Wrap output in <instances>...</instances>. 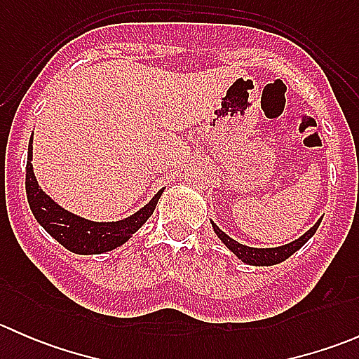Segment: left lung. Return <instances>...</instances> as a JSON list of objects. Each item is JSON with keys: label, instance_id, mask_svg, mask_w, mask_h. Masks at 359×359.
I'll return each instance as SVG.
<instances>
[{"label": "left lung", "instance_id": "1", "mask_svg": "<svg viewBox=\"0 0 359 359\" xmlns=\"http://www.w3.org/2000/svg\"><path fill=\"white\" fill-rule=\"evenodd\" d=\"M320 222L321 220H318V222L314 224V226L311 227V229L307 231L304 236H300L299 240H295V241H292V243L283 245V247H278V248L245 247V245L238 243V241H234L233 238L227 236L226 233H222V231H220L213 222H212V226H213V231L217 233V236L220 238V241H224V245H226V247L229 248L231 252L238 257V259H241L243 262L250 264V266H274V264H280V262H283V260H287L288 257L293 255V253L297 252V250L302 248L304 245L309 241V238L316 233V229L320 227Z\"/></svg>", "mask_w": 359, "mask_h": 359}]
</instances>
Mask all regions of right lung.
I'll list each match as a JSON object with an SVG mask.
<instances>
[{"mask_svg": "<svg viewBox=\"0 0 359 359\" xmlns=\"http://www.w3.org/2000/svg\"><path fill=\"white\" fill-rule=\"evenodd\" d=\"M32 139L27 149V166H25V193L31 206L32 215L45 227L50 236L55 238L62 247L79 255H95V253L109 252L130 240L133 233L153 215L161 191L147 203L144 208L130 215L128 219L118 222H92L81 219L67 210L60 208L50 196L39 189L32 172Z\"/></svg>", "mask_w": 359, "mask_h": 359, "instance_id": "1", "label": "right lung"}]
</instances>
